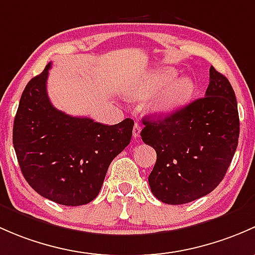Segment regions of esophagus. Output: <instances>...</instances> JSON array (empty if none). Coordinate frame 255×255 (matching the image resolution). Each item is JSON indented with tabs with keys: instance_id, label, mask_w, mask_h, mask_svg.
Here are the masks:
<instances>
[{
	"instance_id": "esophagus-1",
	"label": "esophagus",
	"mask_w": 255,
	"mask_h": 255,
	"mask_svg": "<svg viewBox=\"0 0 255 255\" xmlns=\"http://www.w3.org/2000/svg\"><path fill=\"white\" fill-rule=\"evenodd\" d=\"M140 132H141V125L137 124V123H135V125H133V130H132V136L135 138H138L140 137Z\"/></svg>"
}]
</instances>
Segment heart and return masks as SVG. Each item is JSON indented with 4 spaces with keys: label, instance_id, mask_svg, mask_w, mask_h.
Instances as JSON below:
<instances>
[{
    "label": "heart",
    "instance_id": "1",
    "mask_svg": "<svg viewBox=\"0 0 255 255\" xmlns=\"http://www.w3.org/2000/svg\"><path fill=\"white\" fill-rule=\"evenodd\" d=\"M178 71L174 67H159L147 73L137 88L131 91L132 98L143 99L157 93L151 103L152 112L158 115H170L189 103L195 91V83L188 76L175 78Z\"/></svg>",
    "mask_w": 255,
    "mask_h": 255
}]
</instances>
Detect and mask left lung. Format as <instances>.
Instances as JSON below:
<instances>
[{
  "label": "left lung",
  "mask_w": 255,
  "mask_h": 255,
  "mask_svg": "<svg viewBox=\"0 0 255 255\" xmlns=\"http://www.w3.org/2000/svg\"><path fill=\"white\" fill-rule=\"evenodd\" d=\"M142 123V141L157 153L148 184L159 201L190 203L224 179L238 145L240 117L232 86L214 67L205 97L174 114L143 118Z\"/></svg>",
  "instance_id": "1"
}]
</instances>
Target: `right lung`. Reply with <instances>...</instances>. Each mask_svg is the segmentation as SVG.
Segmentation results:
<instances>
[{"label":"right lung","instance_id":"obj_1","mask_svg":"<svg viewBox=\"0 0 255 255\" xmlns=\"http://www.w3.org/2000/svg\"><path fill=\"white\" fill-rule=\"evenodd\" d=\"M50 67L51 62L23 91L13 146L36 193L61 205H85L96 199L109 164L130 143L133 120L108 127L57 110L46 92Z\"/></svg>","mask_w":255,"mask_h":255}]
</instances>
